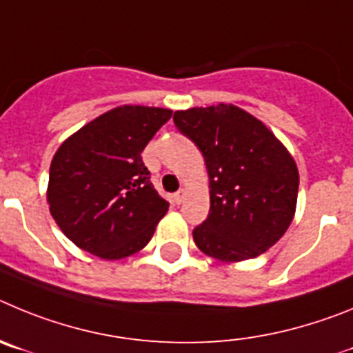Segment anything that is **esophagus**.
I'll use <instances>...</instances> for the list:
<instances>
[{
  "mask_svg": "<svg viewBox=\"0 0 353 353\" xmlns=\"http://www.w3.org/2000/svg\"><path fill=\"white\" fill-rule=\"evenodd\" d=\"M184 199V190H179V192L174 193V200H176V204H181Z\"/></svg>",
  "mask_w": 353,
  "mask_h": 353,
  "instance_id": "esophagus-1",
  "label": "esophagus"
}]
</instances>
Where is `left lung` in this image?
<instances>
[{"label": "left lung", "mask_w": 353, "mask_h": 353, "mask_svg": "<svg viewBox=\"0 0 353 353\" xmlns=\"http://www.w3.org/2000/svg\"><path fill=\"white\" fill-rule=\"evenodd\" d=\"M174 125L208 167L211 208L193 228L200 252L223 262L268 252L287 232L297 204L299 172L287 148L236 105L177 110Z\"/></svg>", "instance_id": "obj_1"}]
</instances>
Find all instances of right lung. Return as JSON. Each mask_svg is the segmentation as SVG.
Returning a JSON list of instances; mask_svg holds the SVG:
<instances>
[{
  "label": "right lung",
  "mask_w": 353,
  "mask_h": 353,
  "mask_svg": "<svg viewBox=\"0 0 353 353\" xmlns=\"http://www.w3.org/2000/svg\"><path fill=\"white\" fill-rule=\"evenodd\" d=\"M172 110L123 105L66 139L50 163L47 202L75 246L103 260L141 252L169 209L142 151Z\"/></svg>",
  "instance_id": "add662e5"
}]
</instances>
